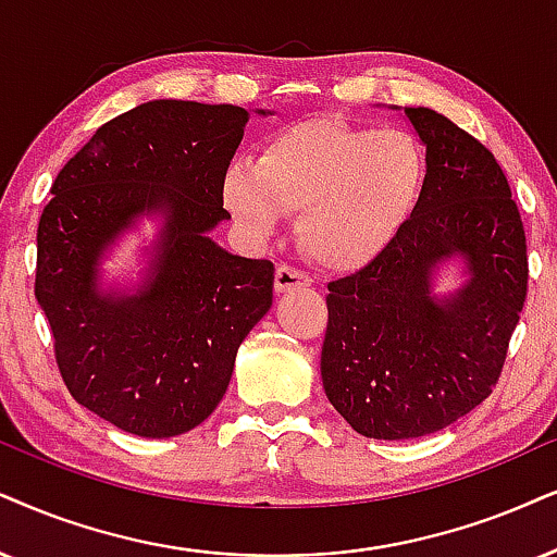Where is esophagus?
<instances>
[{"label": "esophagus", "mask_w": 557, "mask_h": 557, "mask_svg": "<svg viewBox=\"0 0 557 557\" xmlns=\"http://www.w3.org/2000/svg\"><path fill=\"white\" fill-rule=\"evenodd\" d=\"M311 287V277L308 274H302L298 270H293V267H277V272H274V293L283 295V293H293V290H308Z\"/></svg>", "instance_id": "1"}]
</instances>
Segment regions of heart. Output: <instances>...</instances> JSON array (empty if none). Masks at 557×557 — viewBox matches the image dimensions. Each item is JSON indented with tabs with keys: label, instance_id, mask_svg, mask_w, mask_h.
Returning a JSON list of instances; mask_svg holds the SVG:
<instances>
[{
	"label": "heart",
	"instance_id": "b5f03b06",
	"mask_svg": "<svg viewBox=\"0 0 557 557\" xmlns=\"http://www.w3.org/2000/svg\"><path fill=\"white\" fill-rule=\"evenodd\" d=\"M424 182L426 157L411 133L302 121L274 133L251 166H231L221 197L255 238L298 213L302 251L326 270L357 272L400 234Z\"/></svg>",
	"mask_w": 557,
	"mask_h": 557
}]
</instances>
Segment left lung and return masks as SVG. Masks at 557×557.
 Returning a JSON list of instances; mask_svg holds the SVG:
<instances>
[{"label":"left lung","instance_id":"8db88e82","mask_svg":"<svg viewBox=\"0 0 557 557\" xmlns=\"http://www.w3.org/2000/svg\"><path fill=\"white\" fill-rule=\"evenodd\" d=\"M404 115L426 149L419 206L326 295L323 391L370 440H417L483 404L527 298L524 226L494 153L440 112ZM449 263L461 283L442 294Z\"/></svg>","mask_w":557,"mask_h":557}]
</instances>
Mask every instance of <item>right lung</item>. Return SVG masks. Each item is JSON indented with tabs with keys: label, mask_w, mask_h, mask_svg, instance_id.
<instances>
[{
	"label": "right lung",
	"mask_w": 557,
	"mask_h": 557,
	"mask_svg": "<svg viewBox=\"0 0 557 557\" xmlns=\"http://www.w3.org/2000/svg\"><path fill=\"white\" fill-rule=\"evenodd\" d=\"M251 112L153 100L112 117L66 161L38 223L35 298L76 404L149 440L202 424L236 351L272 306L274 267L213 242L221 185ZM140 220H157L136 284L101 264Z\"/></svg>",
	"instance_id": "add662e5"
}]
</instances>
